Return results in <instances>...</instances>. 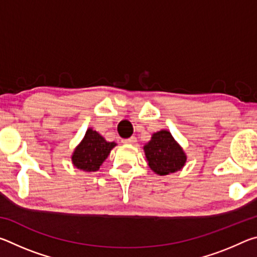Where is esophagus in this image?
Returning <instances> with one entry per match:
<instances>
[{
  "label": "esophagus",
  "instance_id": "obj_1",
  "mask_svg": "<svg viewBox=\"0 0 257 257\" xmlns=\"http://www.w3.org/2000/svg\"><path fill=\"white\" fill-rule=\"evenodd\" d=\"M136 137H130L127 139H122V143H124V144H134V143H136Z\"/></svg>",
  "mask_w": 257,
  "mask_h": 257
}]
</instances>
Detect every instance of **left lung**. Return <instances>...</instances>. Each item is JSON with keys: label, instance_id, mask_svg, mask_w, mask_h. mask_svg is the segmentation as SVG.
<instances>
[{"label": "left lung", "instance_id": "1", "mask_svg": "<svg viewBox=\"0 0 257 257\" xmlns=\"http://www.w3.org/2000/svg\"><path fill=\"white\" fill-rule=\"evenodd\" d=\"M144 151L150 168L160 176L180 170L186 162L184 151L167 130L155 133Z\"/></svg>", "mask_w": 257, "mask_h": 257}]
</instances>
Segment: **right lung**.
<instances>
[{
	"label": "right lung",
	"instance_id": "obj_1",
	"mask_svg": "<svg viewBox=\"0 0 257 257\" xmlns=\"http://www.w3.org/2000/svg\"><path fill=\"white\" fill-rule=\"evenodd\" d=\"M115 143H108L93 129H88L80 145L73 152L72 162L84 171H97Z\"/></svg>",
	"mask_w": 257,
	"mask_h": 257
}]
</instances>
